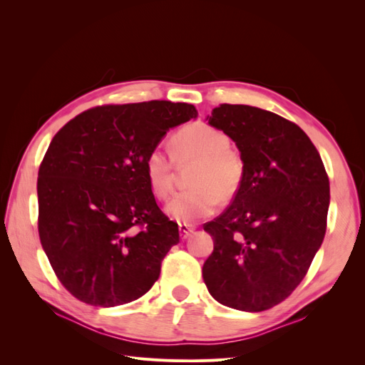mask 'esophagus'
I'll list each match as a JSON object with an SVG mask.
<instances>
[{"mask_svg": "<svg viewBox=\"0 0 365 365\" xmlns=\"http://www.w3.org/2000/svg\"><path fill=\"white\" fill-rule=\"evenodd\" d=\"M178 230H180L181 239H187V237H189V236L193 233V231H195V227L185 225V224H180V225H178Z\"/></svg>", "mask_w": 365, "mask_h": 365, "instance_id": "obj_1", "label": "esophagus"}]
</instances>
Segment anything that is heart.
Returning a JSON list of instances; mask_svg holds the SVG:
<instances>
[{"label": "heart", "mask_w": 365, "mask_h": 365, "mask_svg": "<svg viewBox=\"0 0 365 365\" xmlns=\"http://www.w3.org/2000/svg\"><path fill=\"white\" fill-rule=\"evenodd\" d=\"M170 156L160 148L152 149L145 170L152 193L168 200L173 189L175 161L180 165L196 161L190 189L176 193L168 204V213L176 222L193 225L215 213L219 201H230L239 193L245 176V163L230 146V138L204 121L185 125L170 137Z\"/></svg>", "instance_id": "1"}]
</instances>
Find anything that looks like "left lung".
<instances>
[{"instance_id":"1","label":"left lung","mask_w":365,"mask_h":365,"mask_svg":"<svg viewBox=\"0 0 365 365\" xmlns=\"http://www.w3.org/2000/svg\"><path fill=\"white\" fill-rule=\"evenodd\" d=\"M208 123L236 141L245 163L239 193L204 224L215 248L202 277L215 300L260 312L286 300L322 247L330 201L322 157L294 121L222 103Z\"/></svg>"}]
</instances>
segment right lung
Returning a JSON list of instances; mask_svg holds the SVG:
<instances>
[{"label": "right lung", "instance_id": "obj_1", "mask_svg": "<svg viewBox=\"0 0 365 365\" xmlns=\"http://www.w3.org/2000/svg\"><path fill=\"white\" fill-rule=\"evenodd\" d=\"M196 117L189 103L102 105L53 137L38 172V231L56 277L77 300L113 307L145 295L180 242L145 170L170 128Z\"/></svg>", "mask_w": 365, "mask_h": 365}]
</instances>
